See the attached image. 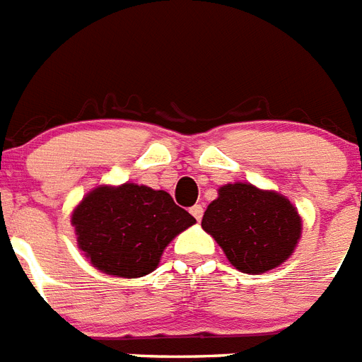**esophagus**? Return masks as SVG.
Returning <instances> with one entry per match:
<instances>
[{"label":"esophagus","instance_id":"esophagus-1","mask_svg":"<svg viewBox=\"0 0 362 362\" xmlns=\"http://www.w3.org/2000/svg\"><path fill=\"white\" fill-rule=\"evenodd\" d=\"M190 213L194 216L196 221H202V216H204V207L202 205H194V207H190Z\"/></svg>","mask_w":362,"mask_h":362}]
</instances>
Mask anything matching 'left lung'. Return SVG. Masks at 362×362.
<instances>
[{
    "mask_svg": "<svg viewBox=\"0 0 362 362\" xmlns=\"http://www.w3.org/2000/svg\"><path fill=\"white\" fill-rule=\"evenodd\" d=\"M202 228L215 237L233 267L258 274L290 258L300 237V216L284 196L233 183L218 189Z\"/></svg>",
    "mask_w": 362,
    "mask_h": 362,
    "instance_id": "8db88e82",
    "label": "left lung"
}]
</instances>
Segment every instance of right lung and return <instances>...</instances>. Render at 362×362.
Returning a JSON list of instances; mask_svg holds the SVG:
<instances>
[{"label":"right lung","instance_id":"1","mask_svg":"<svg viewBox=\"0 0 362 362\" xmlns=\"http://www.w3.org/2000/svg\"><path fill=\"white\" fill-rule=\"evenodd\" d=\"M194 222L168 192L134 183L99 187L72 213L78 247L93 267L125 279L155 271L168 243Z\"/></svg>","mask_w":362,"mask_h":362}]
</instances>
